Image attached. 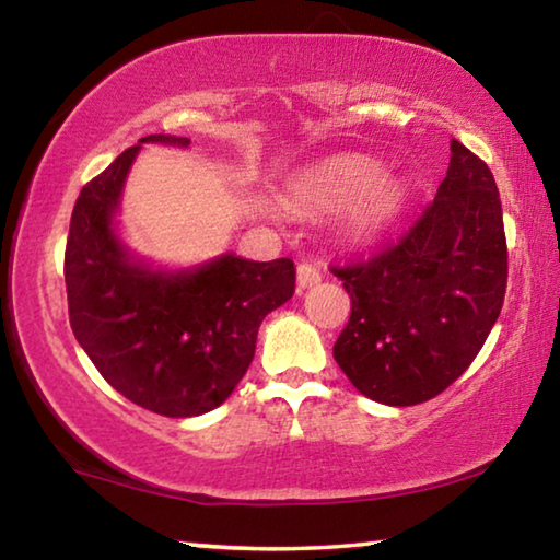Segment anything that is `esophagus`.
<instances>
[{
  "instance_id": "34e87169",
  "label": "esophagus",
  "mask_w": 560,
  "mask_h": 560,
  "mask_svg": "<svg viewBox=\"0 0 560 560\" xmlns=\"http://www.w3.org/2000/svg\"><path fill=\"white\" fill-rule=\"evenodd\" d=\"M318 281H320V271H318L316 264L301 261V264H299V289L316 287Z\"/></svg>"
}]
</instances>
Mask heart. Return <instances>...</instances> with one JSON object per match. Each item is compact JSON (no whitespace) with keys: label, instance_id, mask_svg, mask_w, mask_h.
I'll return each instance as SVG.
<instances>
[{"label":"heart","instance_id":"1","mask_svg":"<svg viewBox=\"0 0 560 560\" xmlns=\"http://www.w3.org/2000/svg\"><path fill=\"white\" fill-rule=\"evenodd\" d=\"M381 175V165L371 158L338 155L303 177L296 197L320 210L350 205L348 230L355 236H373L395 220L405 202L402 185Z\"/></svg>","mask_w":560,"mask_h":560}]
</instances>
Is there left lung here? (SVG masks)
<instances>
[{
  "label": "left lung",
  "instance_id": "obj_1",
  "mask_svg": "<svg viewBox=\"0 0 560 560\" xmlns=\"http://www.w3.org/2000/svg\"><path fill=\"white\" fill-rule=\"evenodd\" d=\"M447 177L400 240L334 264L350 318L334 358L360 393L407 407L467 371L504 306L509 252L494 175L452 140Z\"/></svg>",
  "mask_w": 560,
  "mask_h": 560
}]
</instances>
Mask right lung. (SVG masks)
<instances>
[{
  "mask_svg": "<svg viewBox=\"0 0 560 560\" xmlns=\"http://www.w3.org/2000/svg\"><path fill=\"white\" fill-rule=\"evenodd\" d=\"M140 143L189 140L145 136ZM138 150H122L75 200L63 254L69 320L122 397L165 417H195L220 407L242 381L264 316L293 296L296 267L234 254L179 273L130 261L113 234V212Z\"/></svg>",
  "mask_w": 560,
  "mask_h": 560,
  "instance_id": "add662e5",
  "label": "right lung"
}]
</instances>
